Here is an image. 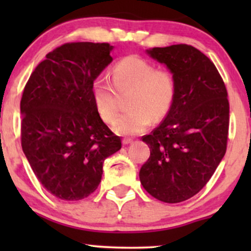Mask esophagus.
Wrapping results in <instances>:
<instances>
[{
	"label": "esophagus",
	"instance_id": "34e87169",
	"mask_svg": "<svg viewBox=\"0 0 251 251\" xmlns=\"http://www.w3.org/2000/svg\"><path fill=\"white\" fill-rule=\"evenodd\" d=\"M132 142H133V140H132L131 138H124V139H123L124 145H127V144H131Z\"/></svg>",
	"mask_w": 251,
	"mask_h": 251
}]
</instances>
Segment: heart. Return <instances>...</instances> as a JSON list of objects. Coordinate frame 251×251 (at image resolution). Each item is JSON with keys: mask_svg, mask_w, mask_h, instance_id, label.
I'll list each match as a JSON object with an SVG mask.
<instances>
[{"mask_svg": "<svg viewBox=\"0 0 251 251\" xmlns=\"http://www.w3.org/2000/svg\"><path fill=\"white\" fill-rule=\"evenodd\" d=\"M112 83L100 75L92 86L93 100L99 116L111 123L118 113L119 96L129 93L128 112L117 118L113 129L119 134H139L154 120L165 116L176 97L174 74L165 68H155L139 56H126L113 66Z\"/></svg>", "mask_w": 251, "mask_h": 251, "instance_id": "1", "label": "heart"}]
</instances>
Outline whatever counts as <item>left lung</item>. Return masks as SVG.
I'll list each match as a JSON object with an SVG mask.
<instances>
[{
	"label": "left lung",
	"mask_w": 251,
	"mask_h": 251,
	"mask_svg": "<svg viewBox=\"0 0 251 251\" xmlns=\"http://www.w3.org/2000/svg\"><path fill=\"white\" fill-rule=\"evenodd\" d=\"M148 53L172 72L176 97L165 119L142 138L151 153L140 169V183L157 200L179 203L206 185L226 154L227 92L214 62L192 46Z\"/></svg>",
	"instance_id": "left-lung-1"
}]
</instances>
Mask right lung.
I'll return each instance as SVG.
<instances>
[{
    "mask_svg": "<svg viewBox=\"0 0 251 251\" xmlns=\"http://www.w3.org/2000/svg\"><path fill=\"white\" fill-rule=\"evenodd\" d=\"M109 43L68 42L36 66L21 98V145L43 188L79 201L101 181L122 139L98 113L92 86L112 61Z\"/></svg>",
    "mask_w": 251,
    "mask_h": 251,
    "instance_id": "obj_1",
    "label": "right lung"
}]
</instances>
